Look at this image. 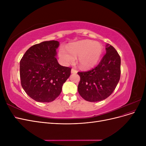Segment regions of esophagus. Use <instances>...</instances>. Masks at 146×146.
I'll return each instance as SVG.
<instances>
[{
	"label": "esophagus",
	"mask_w": 146,
	"mask_h": 146,
	"mask_svg": "<svg viewBox=\"0 0 146 146\" xmlns=\"http://www.w3.org/2000/svg\"><path fill=\"white\" fill-rule=\"evenodd\" d=\"M71 73H72V74H76V73H77V70L76 69L72 68L71 69Z\"/></svg>",
	"instance_id": "obj_1"
}]
</instances>
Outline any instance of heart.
Here are the masks:
<instances>
[{
    "mask_svg": "<svg viewBox=\"0 0 146 146\" xmlns=\"http://www.w3.org/2000/svg\"><path fill=\"white\" fill-rule=\"evenodd\" d=\"M103 52V47L98 42L83 40L70 45L67 50L61 48L60 58L65 64L72 63L75 57L78 56V64L83 69L94 67L99 61Z\"/></svg>",
    "mask_w": 146,
    "mask_h": 146,
    "instance_id": "1",
    "label": "heart"
}]
</instances>
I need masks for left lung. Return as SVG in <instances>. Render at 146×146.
<instances>
[{"mask_svg": "<svg viewBox=\"0 0 146 146\" xmlns=\"http://www.w3.org/2000/svg\"><path fill=\"white\" fill-rule=\"evenodd\" d=\"M106 54L99 64L91 70L78 72L80 80L78 91L83 99L96 102L107 99L115 90L121 77V57L107 44Z\"/></svg>", "mask_w": 146, "mask_h": 146, "instance_id": "1", "label": "left lung"}]
</instances>
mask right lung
<instances>
[{"label": "right lung", "instance_id": "right-lung-1", "mask_svg": "<svg viewBox=\"0 0 146 146\" xmlns=\"http://www.w3.org/2000/svg\"><path fill=\"white\" fill-rule=\"evenodd\" d=\"M57 41H44L30 47L20 61L21 86L39 102H50L60 94L71 68L61 66L55 58Z\"/></svg>", "mask_w": 146, "mask_h": 146}]
</instances>
